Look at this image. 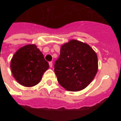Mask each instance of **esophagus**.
I'll return each mask as SVG.
<instances>
[{
    "mask_svg": "<svg viewBox=\"0 0 121 121\" xmlns=\"http://www.w3.org/2000/svg\"><path fill=\"white\" fill-rule=\"evenodd\" d=\"M49 66H50V68H52V61L49 62Z\"/></svg>",
    "mask_w": 121,
    "mask_h": 121,
    "instance_id": "esophagus-1",
    "label": "esophagus"
}]
</instances>
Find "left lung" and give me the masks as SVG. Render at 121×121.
<instances>
[{
    "label": "left lung",
    "instance_id": "left-lung-1",
    "mask_svg": "<svg viewBox=\"0 0 121 121\" xmlns=\"http://www.w3.org/2000/svg\"><path fill=\"white\" fill-rule=\"evenodd\" d=\"M97 71V55L88 44L72 39L61 45L60 54L54 65V72L63 88L71 91L85 89Z\"/></svg>",
    "mask_w": 121,
    "mask_h": 121
}]
</instances>
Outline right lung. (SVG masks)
<instances>
[{
	"label": "right lung",
	"instance_id": "add662e5",
	"mask_svg": "<svg viewBox=\"0 0 121 121\" xmlns=\"http://www.w3.org/2000/svg\"><path fill=\"white\" fill-rule=\"evenodd\" d=\"M48 67L42 52L34 44L20 48L10 63L13 77L19 84L25 87H33L39 84Z\"/></svg>",
	"mask_w": 121,
	"mask_h": 121
}]
</instances>
